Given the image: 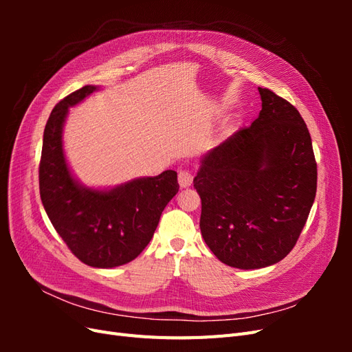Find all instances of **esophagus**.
I'll return each mask as SVG.
<instances>
[{
	"instance_id": "34e87169",
	"label": "esophagus",
	"mask_w": 352,
	"mask_h": 352,
	"mask_svg": "<svg viewBox=\"0 0 352 352\" xmlns=\"http://www.w3.org/2000/svg\"><path fill=\"white\" fill-rule=\"evenodd\" d=\"M177 180H179V185L180 188H188L192 185V180H194V175L190 170H180L179 175H177Z\"/></svg>"
}]
</instances>
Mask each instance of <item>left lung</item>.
Here are the masks:
<instances>
[{
    "mask_svg": "<svg viewBox=\"0 0 352 352\" xmlns=\"http://www.w3.org/2000/svg\"><path fill=\"white\" fill-rule=\"evenodd\" d=\"M261 111L201 160L194 188L208 248L230 267L283 260L301 235L317 189V164L301 114L258 88Z\"/></svg>",
    "mask_w": 352,
    "mask_h": 352,
    "instance_id": "left-lung-1",
    "label": "left lung"
}]
</instances>
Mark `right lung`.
I'll return each mask as SVG.
<instances>
[{
	"mask_svg": "<svg viewBox=\"0 0 352 352\" xmlns=\"http://www.w3.org/2000/svg\"><path fill=\"white\" fill-rule=\"evenodd\" d=\"M97 89L87 85L51 111L42 141L39 194L52 226L69 250L91 267L111 269L135 260L150 243L179 184L175 170L133 179L109 190L87 188L72 176L63 151V126L69 107Z\"/></svg>",
	"mask_w": 352,
	"mask_h": 352,
	"instance_id": "add662e5",
	"label": "right lung"
}]
</instances>
